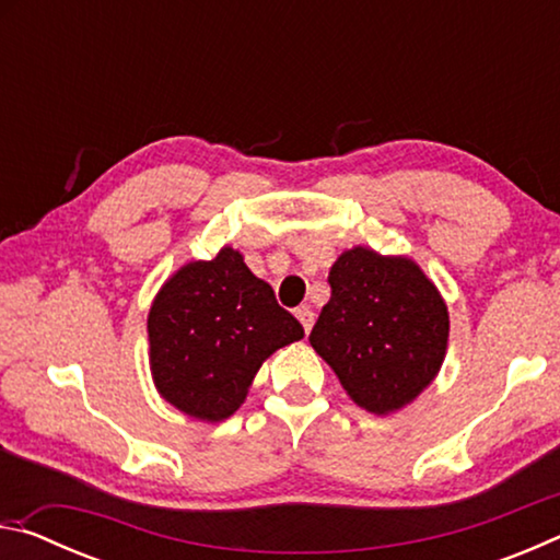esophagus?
Wrapping results in <instances>:
<instances>
[{"label":"esophagus","mask_w":560,"mask_h":560,"mask_svg":"<svg viewBox=\"0 0 560 560\" xmlns=\"http://www.w3.org/2000/svg\"><path fill=\"white\" fill-rule=\"evenodd\" d=\"M296 318L301 320L303 330L311 334V328H314V311H311L308 306H301V308H296Z\"/></svg>","instance_id":"1"}]
</instances>
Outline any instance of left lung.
Here are the masks:
<instances>
[{
	"mask_svg": "<svg viewBox=\"0 0 560 560\" xmlns=\"http://www.w3.org/2000/svg\"><path fill=\"white\" fill-rule=\"evenodd\" d=\"M330 301L311 346L368 412L412 402L438 375L450 336L447 306L415 261L355 246L330 267Z\"/></svg>",
	"mask_w": 560,
	"mask_h": 560,
	"instance_id": "left-lung-1",
	"label": "left lung"
}]
</instances>
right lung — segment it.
I'll return each mask as SVG.
<instances>
[{
	"label": "right lung",
	"mask_w": 560,
	"mask_h": 560,
	"mask_svg": "<svg viewBox=\"0 0 560 560\" xmlns=\"http://www.w3.org/2000/svg\"><path fill=\"white\" fill-rule=\"evenodd\" d=\"M148 338L160 395L189 417L220 422L244 402L264 360L301 340L303 328L242 254L224 246L160 289Z\"/></svg>",
	"instance_id": "1"
}]
</instances>
